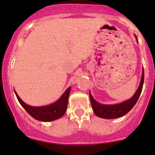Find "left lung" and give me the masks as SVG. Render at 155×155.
Listing matches in <instances>:
<instances>
[{"mask_svg":"<svg viewBox=\"0 0 155 155\" xmlns=\"http://www.w3.org/2000/svg\"><path fill=\"white\" fill-rule=\"evenodd\" d=\"M137 39L136 36L135 35ZM144 81V71L143 68L142 70V76L141 79H140V85H139L138 89L134 94V95L131 98L127 100H125L124 102H121V103L114 104V105H105V104H101L97 102L96 100L94 99L92 97L91 92L89 91V97L90 100H91V103L92 106V109H93L94 113L96 114V116L98 117L102 118V119H116V118L121 117V116H124L125 114H127L129 111L135 106L136 104L137 101H138L139 97H140V93L142 91V88H143Z\"/></svg>","mask_w":155,"mask_h":155,"instance_id":"obj_1","label":"left lung"}]
</instances>
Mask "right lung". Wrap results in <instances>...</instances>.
<instances>
[{
	"label": "right lung",
	"instance_id": "obj_1",
	"mask_svg": "<svg viewBox=\"0 0 155 155\" xmlns=\"http://www.w3.org/2000/svg\"><path fill=\"white\" fill-rule=\"evenodd\" d=\"M71 87H69L62 96L54 103L45 106H31L25 103L15 91V94L23 108L33 118L41 121H52L61 118L64 115L67 109V102Z\"/></svg>",
	"mask_w": 155,
	"mask_h": 155
}]
</instances>
